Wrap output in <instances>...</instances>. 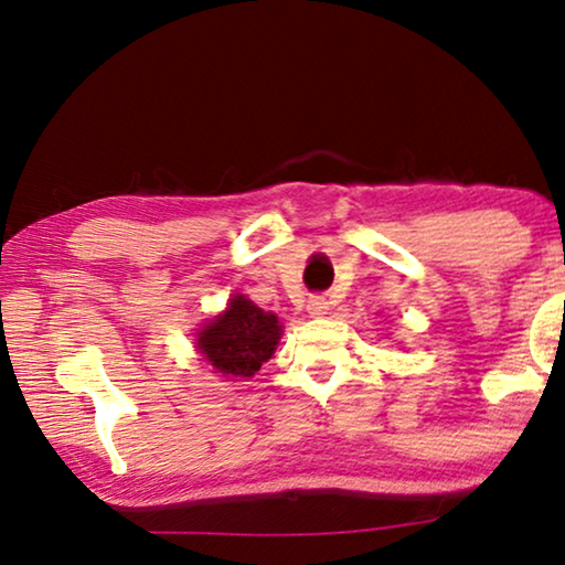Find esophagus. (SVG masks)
<instances>
[{
  "label": "esophagus",
  "mask_w": 565,
  "mask_h": 565,
  "mask_svg": "<svg viewBox=\"0 0 565 565\" xmlns=\"http://www.w3.org/2000/svg\"><path fill=\"white\" fill-rule=\"evenodd\" d=\"M307 311H309L311 317H322V315H327V311H330V301H327L324 297L309 299L307 301Z\"/></svg>",
  "instance_id": "obj_1"
}]
</instances>
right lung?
<instances>
[{"label": "right lung", "instance_id": "obj_1", "mask_svg": "<svg viewBox=\"0 0 565 565\" xmlns=\"http://www.w3.org/2000/svg\"><path fill=\"white\" fill-rule=\"evenodd\" d=\"M281 330L279 317L235 294L223 315L198 332V350L225 377H250L274 355Z\"/></svg>", "mask_w": 565, "mask_h": 565}]
</instances>
